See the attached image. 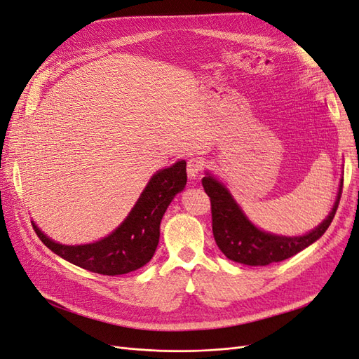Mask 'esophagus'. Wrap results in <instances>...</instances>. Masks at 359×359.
I'll list each match as a JSON object with an SVG mask.
<instances>
[{
    "instance_id": "obj_1",
    "label": "esophagus",
    "mask_w": 359,
    "mask_h": 359,
    "mask_svg": "<svg viewBox=\"0 0 359 359\" xmlns=\"http://www.w3.org/2000/svg\"><path fill=\"white\" fill-rule=\"evenodd\" d=\"M203 170V160L199 157H193L187 161V173L190 178L199 177V173Z\"/></svg>"
}]
</instances>
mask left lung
<instances>
[{
  "label": "left lung",
  "instance_id": "1",
  "mask_svg": "<svg viewBox=\"0 0 359 359\" xmlns=\"http://www.w3.org/2000/svg\"><path fill=\"white\" fill-rule=\"evenodd\" d=\"M202 186L211 201L212 233L223 255L238 264L265 266L295 256L301 250L319 240L330 227L335 211L339 208L343 181L340 184L339 196L327 220H323V223L310 233L293 238L259 231L240 210L231 193L214 177H203Z\"/></svg>",
  "mask_w": 359,
  "mask_h": 359
}]
</instances>
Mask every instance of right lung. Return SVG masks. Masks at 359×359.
<instances>
[{"mask_svg":"<svg viewBox=\"0 0 359 359\" xmlns=\"http://www.w3.org/2000/svg\"><path fill=\"white\" fill-rule=\"evenodd\" d=\"M186 182L184 160L157 172L121 226L109 236L93 244L62 245L49 240L34 223L32 227L43 244L76 266L103 276L132 273L153 257L158 244L161 217Z\"/></svg>","mask_w":359,"mask_h":359,"instance_id":"1","label":"right lung"}]
</instances>
